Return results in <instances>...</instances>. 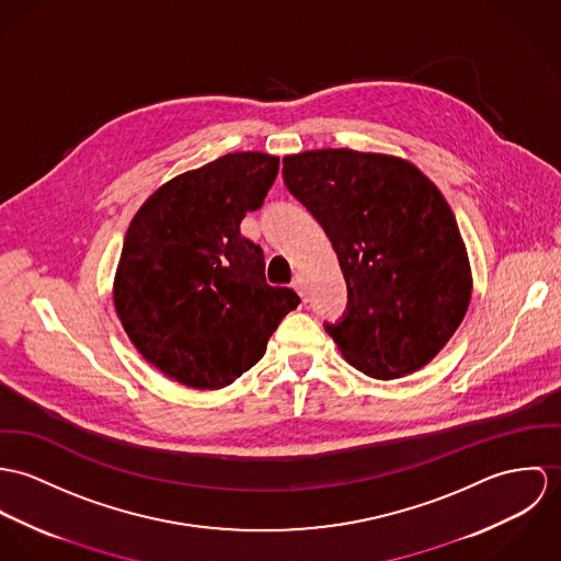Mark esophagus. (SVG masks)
<instances>
[{
	"label": "esophagus",
	"instance_id": "obj_1",
	"mask_svg": "<svg viewBox=\"0 0 561 561\" xmlns=\"http://www.w3.org/2000/svg\"><path fill=\"white\" fill-rule=\"evenodd\" d=\"M293 288L299 293V297H301L304 301H308V290H306V282H304V277H299V275H297V277L293 279Z\"/></svg>",
	"mask_w": 561,
	"mask_h": 561
}]
</instances>
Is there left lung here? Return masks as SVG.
I'll return each instance as SVG.
<instances>
[{"label": "left lung", "mask_w": 561, "mask_h": 561, "mask_svg": "<svg viewBox=\"0 0 561 561\" xmlns=\"http://www.w3.org/2000/svg\"><path fill=\"white\" fill-rule=\"evenodd\" d=\"M284 183L337 253L348 304L324 322L344 359L373 378L424 368L471 301L454 213L409 161L324 148L284 157Z\"/></svg>", "instance_id": "1"}]
</instances>
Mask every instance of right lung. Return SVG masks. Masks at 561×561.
I'll return each mask as SVG.
<instances>
[{
    "mask_svg": "<svg viewBox=\"0 0 561 561\" xmlns=\"http://www.w3.org/2000/svg\"><path fill=\"white\" fill-rule=\"evenodd\" d=\"M277 172L271 154L219 157L152 193L126 230L116 311L144 359L176 382H234L301 304L295 290L266 284L262 248L241 234Z\"/></svg>",
    "mask_w": 561,
    "mask_h": 561,
    "instance_id": "right-lung-1",
    "label": "right lung"
}]
</instances>
